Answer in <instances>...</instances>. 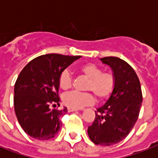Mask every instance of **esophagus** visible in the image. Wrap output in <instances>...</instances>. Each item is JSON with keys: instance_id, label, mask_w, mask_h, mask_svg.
<instances>
[{"instance_id": "1", "label": "esophagus", "mask_w": 158, "mask_h": 158, "mask_svg": "<svg viewBox=\"0 0 158 158\" xmlns=\"http://www.w3.org/2000/svg\"><path fill=\"white\" fill-rule=\"evenodd\" d=\"M68 111L69 112H71V111H76V110H78V109H74V108H70V107H68Z\"/></svg>"}]
</instances>
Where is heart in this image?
I'll list each match as a JSON object with an SVG mask.
<instances>
[{"mask_svg": "<svg viewBox=\"0 0 158 158\" xmlns=\"http://www.w3.org/2000/svg\"><path fill=\"white\" fill-rule=\"evenodd\" d=\"M78 70L87 79H89L85 86V90L91 91L100 101L106 100L112 95L116 87V76L113 72L103 71L101 67L94 63L81 64L78 68ZM58 84L63 90H67L71 88L72 77L68 69H64L60 74ZM92 94L89 92H69L63 95L62 101L68 107L80 109L94 103L95 98Z\"/></svg>", "mask_w": 158, "mask_h": 158, "instance_id": "heart-1", "label": "heart"}]
</instances>
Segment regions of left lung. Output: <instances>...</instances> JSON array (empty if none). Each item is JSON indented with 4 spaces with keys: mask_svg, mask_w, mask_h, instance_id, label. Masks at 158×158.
Masks as SVG:
<instances>
[{
    "mask_svg": "<svg viewBox=\"0 0 158 158\" xmlns=\"http://www.w3.org/2000/svg\"><path fill=\"white\" fill-rule=\"evenodd\" d=\"M101 60L113 69L116 87L108 101L95 111V120L89 126L88 134L95 144L111 146L132 130L139 115L143 95L139 79L127 62L115 56Z\"/></svg>",
    "mask_w": 158,
    "mask_h": 158,
    "instance_id": "8db88e82",
    "label": "left lung"
}]
</instances>
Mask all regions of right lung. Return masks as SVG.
<instances>
[{
  "mask_svg": "<svg viewBox=\"0 0 158 158\" xmlns=\"http://www.w3.org/2000/svg\"><path fill=\"white\" fill-rule=\"evenodd\" d=\"M80 56L46 54L26 64L16 79L14 106L24 132L38 140L55 137L66 107L58 109L60 74Z\"/></svg>",
  "mask_w": 158,
  "mask_h": 158,
  "instance_id": "1",
  "label": "right lung"
}]
</instances>
